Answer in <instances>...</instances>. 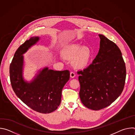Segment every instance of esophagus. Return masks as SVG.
<instances>
[{"label": "esophagus", "instance_id": "34e87169", "mask_svg": "<svg viewBox=\"0 0 135 135\" xmlns=\"http://www.w3.org/2000/svg\"><path fill=\"white\" fill-rule=\"evenodd\" d=\"M75 76H76V74H75L74 72L71 71V72L70 73V76L71 78H74Z\"/></svg>", "mask_w": 135, "mask_h": 135}]
</instances>
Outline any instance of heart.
Returning a JSON list of instances; mask_svg holds the SVG:
<instances>
[{
	"label": "heart",
	"mask_w": 135,
	"mask_h": 135,
	"mask_svg": "<svg viewBox=\"0 0 135 135\" xmlns=\"http://www.w3.org/2000/svg\"><path fill=\"white\" fill-rule=\"evenodd\" d=\"M63 55L71 59V63L76 68H83L90 62L91 58L90 49L80 44H72L67 45L62 50Z\"/></svg>",
	"instance_id": "b5f03b06"
}]
</instances>
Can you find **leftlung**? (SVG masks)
<instances>
[{"label": "left lung", "instance_id": "8db88e82", "mask_svg": "<svg viewBox=\"0 0 135 135\" xmlns=\"http://www.w3.org/2000/svg\"><path fill=\"white\" fill-rule=\"evenodd\" d=\"M98 54L80 75V97L82 104L92 110L103 109L113 103L124 89L126 68L121 52L113 42L103 35Z\"/></svg>", "mask_w": 135, "mask_h": 135}]
</instances>
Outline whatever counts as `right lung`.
Instances as JSON below:
<instances>
[{
  "label": "right lung",
  "instance_id": "obj_1",
  "mask_svg": "<svg viewBox=\"0 0 135 135\" xmlns=\"http://www.w3.org/2000/svg\"><path fill=\"white\" fill-rule=\"evenodd\" d=\"M39 40L31 37L16 51L9 67L10 81L13 91L26 105L35 111L50 113L57 109L61 99V92L70 78L69 71H55L45 68L31 83L22 78L23 56L22 55Z\"/></svg>",
  "mask_w": 135,
  "mask_h": 135
}]
</instances>
